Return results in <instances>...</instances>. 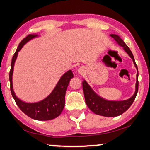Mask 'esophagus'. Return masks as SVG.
<instances>
[{
  "instance_id": "1",
  "label": "esophagus",
  "mask_w": 150,
  "mask_h": 150,
  "mask_svg": "<svg viewBox=\"0 0 150 150\" xmlns=\"http://www.w3.org/2000/svg\"><path fill=\"white\" fill-rule=\"evenodd\" d=\"M85 72V68L84 66H81V67H79V69H78V73L79 74H82L84 73Z\"/></svg>"
}]
</instances>
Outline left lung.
Returning a JSON list of instances; mask_svg holds the SVG:
<instances>
[{
	"mask_svg": "<svg viewBox=\"0 0 150 150\" xmlns=\"http://www.w3.org/2000/svg\"><path fill=\"white\" fill-rule=\"evenodd\" d=\"M110 36L114 39L117 44L122 47L123 50L127 52V54L132 58L134 66L137 70L135 92H134L133 96L127 100L114 101V100L105 99L104 98L101 97L96 93L85 79L82 81V86L83 91H84L85 102H86V105L88 106L91 111L96 113V115H102V116L105 117H116L125 112L127 110L131 107V105H132L134 100H135L138 90V67L136 64L135 60H134V55L132 51L130 50L129 48L125 44V43L118 35H115V34H111Z\"/></svg>",
	"mask_w": 150,
	"mask_h": 150,
	"instance_id": "8db88e82",
	"label": "left lung"
}]
</instances>
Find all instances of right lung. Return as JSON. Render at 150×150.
<instances>
[{
  "label": "right lung",
  "mask_w": 150,
  "mask_h": 150,
  "mask_svg": "<svg viewBox=\"0 0 150 150\" xmlns=\"http://www.w3.org/2000/svg\"><path fill=\"white\" fill-rule=\"evenodd\" d=\"M40 37L38 35H29L21 41L12 59L11 70L9 72V81L12 96L16 105L25 114L34 120L45 121L56 118L61 114L65 105V95L70 80L73 77L71 70L66 72L59 79L56 86L52 92L44 99L36 102H26L18 98L15 94L13 89L12 76L14 72V64L16 62L18 52L28 41L35 38Z\"/></svg>",
  "instance_id": "right-lung-1"
}]
</instances>
